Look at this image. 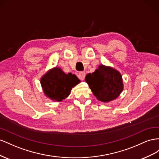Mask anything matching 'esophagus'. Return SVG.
Wrapping results in <instances>:
<instances>
[{
  "label": "esophagus",
  "mask_w": 159,
  "mask_h": 159,
  "mask_svg": "<svg viewBox=\"0 0 159 159\" xmlns=\"http://www.w3.org/2000/svg\"><path fill=\"white\" fill-rule=\"evenodd\" d=\"M85 76H86V73L84 72H79V79L81 80H83L85 78Z\"/></svg>",
  "instance_id": "34e87169"
}]
</instances>
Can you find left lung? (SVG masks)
<instances>
[{"label": "left lung", "mask_w": 159, "mask_h": 159, "mask_svg": "<svg viewBox=\"0 0 159 159\" xmlns=\"http://www.w3.org/2000/svg\"><path fill=\"white\" fill-rule=\"evenodd\" d=\"M85 81L97 100L102 102L115 100L124 89L120 72L114 68L103 65H100L92 74H87Z\"/></svg>", "instance_id": "1"}]
</instances>
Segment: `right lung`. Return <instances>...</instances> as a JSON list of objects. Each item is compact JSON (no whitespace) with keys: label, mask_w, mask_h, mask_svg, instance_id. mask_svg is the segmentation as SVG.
I'll list each match as a JSON object with an SVG mask.
<instances>
[{"label":"right lung","mask_w":159,"mask_h":159,"mask_svg":"<svg viewBox=\"0 0 159 159\" xmlns=\"http://www.w3.org/2000/svg\"><path fill=\"white\" fill-rule=\"evenodd\" d=\"M80 83L75 75L65 74L60 67L49 69L40 78L44 94L53 101L61 102L69 96L72 89Z\"/></svg>","instance_id":"obj_1"}]
</instances>
